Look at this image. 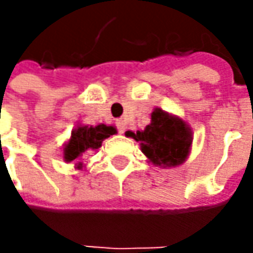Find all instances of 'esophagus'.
Returning <instances> with one entry per match:
<instances>
[{"label": "esophagus", "instance_id": "obj_1", "mask_svg": "<svg viewBox=\"0 0 253 253\" xmlns=\"http://www.w3.org/2000/svg\"><path fill=\"white\" fill-rule=\"evenodd\" d=\"M117 128H118V131H120V133H124L125 132V121L122 120V118H120V120H117Z\"/></svg>", "mask_w": 253, "mask_h": 253}]
</instances>
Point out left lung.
<instances>
[{"mask_svg":"<svg viewBox=\"0 0 253 253\" xmlns=\"http://www.w3.org/2000/svg\"><path fill=\"white\" fill-rule=\"evenodd\" d=\"M125 136L139 143L148 163L161 169L181 166L191 153L193 132L179 115L153 108L151 124L141 131H126Z\"/></svg>","mask_w":253,"mask_h":253,"instance_id":"8db88e82","label":"left lung"}]
</instances>
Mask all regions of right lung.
Listing matches in <instances>:
<instances>
[{
	"mask_svg": "<svg viewBox=\"0 0 253 253\" xmlns=\"http://www.w3.org/2000/svg\"><path fill=\"white\" fill-rule=\"evenodd\" d=\"M115 133L117 128L114 125H83L79 122L73 128L70 138L63 143L62 158L67 163L74 162V169L82 170L85 168L84 156L100 149L102 141Z\"/></svg>",
	"mask_w": 253,
	"mask_h": 253,
	"instance_id": "1",
	"label": "right lung"
}]
</instances>
